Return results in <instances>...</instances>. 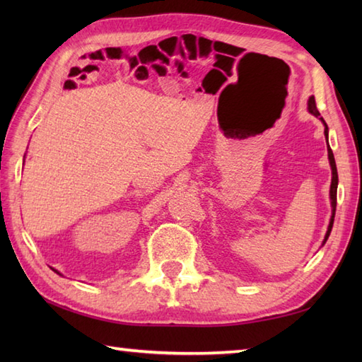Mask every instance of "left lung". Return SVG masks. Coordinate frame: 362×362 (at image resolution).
I'll return each mask as SVG.
<instances>
[{"instance_id": "obj_1", "label": "left lung", "mask_w": 362, "mask_h": 362, "mask_svg": "<svg viewBox=\"0 0 362 362\" xmlns=\"http://www.w3.org/2000/svg\"><path fill=\"white\" fill-rule=\"evenodd\" d=\"M308 110L310 113H313L314 117L320 118V113L317 110L316 107V99H314V96H311L308 99ZM322 122L325 124V138H327V143H328V126L327 122L324 121V118H320ZM328 160H329V166H332V187H329V201H332V219H329V224H328V230L325 233V240H324V244L327 243L329 233H332V228H333V222H334V213H336V194H337V169H336V161H334V156H333V151L332 148L328 146Z\"/></svg>"}]
</instances>
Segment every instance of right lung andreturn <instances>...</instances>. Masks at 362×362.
<instances>
[{
	"label": "right lung",
	"mask_w": 362,
	"mask_h": 362,
	"mask_svg": "<svg viewBox=\"0 0 362 362\" xmlns=\"http://www.w3.org/2000/svg\"><path fill=\"white\" fill-rule=\"evenodd\" d=\"M52 271H54V272H57V271H56V269H52ZM57 274H59V272H57Z\"/></svg>",
	"instance_id": "obj_1"
}]
</instances>
